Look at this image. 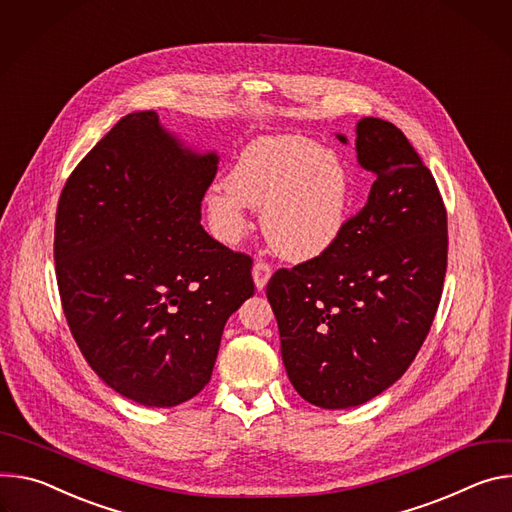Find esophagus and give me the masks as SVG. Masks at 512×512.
Instances as JSON below:
<instances>
[{
    "mask_svg": "<svg viewBox=\"0 0 512 512\" xmlns=\"http://www.w3.org/2000/svg\"><path fill=\"white\" fill-rule=\"evenodd\" d=\"M270 276H272V270H270V266H268L266 262H256V264H254V268H252V278H254V285H256L258 291H262V289L268 285Z\"/></svg>",
    "mask_w": 512,
    "mask_h": 512,
    "instance_id": "34e87169",
    "label": "esophagus"
}]
</instances>
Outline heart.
Wrapping results in <instances>:
<instances>
[{
    "instance_id": "1",
    "label": "heart",
    "mask_w": 512,
    "mask_h": 512,
    "mask_svg": "<svg viewBox=\"0 0 512 512\" xmlns=\"http://www.w3.org/2000/svg\"><path fill=\"white\" fill-rule=\"evenodd\" d=\"M352 203V173L344 156L305 136L252 140L225 181L205 195L215 236L236 244L250 227L248 207L262 211L268 244L287 260L305 262L342 236Z\"/></svg>"
}]
</instances>
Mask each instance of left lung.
<instances>
[{"mask_svg": "<svg viewBox=\"0 0 512 512\" xmlns=\"http://www.w3.org/2000/svg\"><path fill=\"white\" fill-rule=\"evenodd\" d=\"M356 152L376 175L364 209L327 252L280 268L266 287L289 380L321 409L364 405L407 372L447 268V213L405 134L362 118Z\"/></svg>", "mask_w": 512, "mask_h": 512, "instance_id": "left-lung-1", "label": "left lung"}]
</instances>
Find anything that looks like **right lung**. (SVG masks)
Masks as SVG:
<instances>
[{
	"label": "right lung",
	"instance_id": "right-lung-1",
	"mask_svg": "<svg viewBox=\"0 0 512 512\" xmlns=\"http://www.w3.org/2000/svg\"><path fill=\"white\" fill-rule=\"evenodd\" d=\"M219 156L134 111L79 162L56 209V282L95 374L144 407L211 378L225 321L254 295L252 260L213 240L201 201Z\"/></svg>",
	"mask_w": 512,
	"mask_h": 512
}]
</instances>
